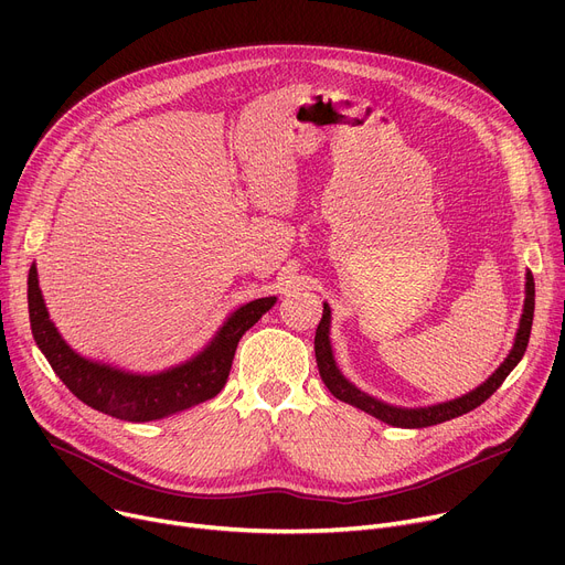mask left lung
<instances>
[{"instance_id": "8db88e82", "label": "left lung", "mask_w": 565, "mask_h": 565, "mask_svg": "<svg viewBox=\"0 0 565 565\" xmlns=\"http://www.w3.org/2000/svg\"><path fill=\"white\" fill-rule=\"evenodd\" d=\"M533 305H536V288H533V277L531 273H526V298H524V311L520 318V330L515 334V343L513 350L509 352V358L503 360V364L481 384L473 392L456 398V401H447V403H439V405H430V407H417V409H407V407H394L382 403L369 394H364L362 390L354 387L352 382H348L337 362H334V354H332V343H330V322H332V311L330 307L324 305L322 307V318L318 322V330H316V362H318V371L320 377L324 382V387L332 392V396H337L339 401L360 407L364 412H369L371 417L396 426V428H426V426H435L441 422H449L460 417V414L471 412L473 407H479L481 403H486L499 387L501 382L509 377V373L518 366V362L522 360V354L526 350L529 343V334H531V322H533Z\"/></svg>"}]
</instances>
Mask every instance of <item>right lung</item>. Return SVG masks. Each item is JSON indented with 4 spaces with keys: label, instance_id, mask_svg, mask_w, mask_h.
I'll use <instances>...</instances> for the list:
<instances>
[{
    "label": "right lung",
    "instance_id": "right-lung-1",
    "mask_svg": "<svg viewBox=\"0 0 565 565\" xmlns=\"http://www.w3.org/2000/svg\"><path fill=\"white\" fill-rule=\"evenodd\" d=\"M26 302L32 334L52 371L88 407L124 422H156L183 412L222 392L226 384L237 341L258 318L270 311L277 298L254 300L233 311L220 332L196 358L162 373H126L109 364L84 360L56 332L39 288L36 265L26 279Z\"/></svg>",
    "mask_w": 565,
    "mask_h": 565
}]
</instances>
